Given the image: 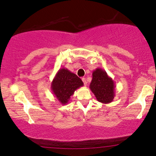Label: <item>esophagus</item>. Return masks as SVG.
I'll return each mask as SVG.
<instances>
[{"instance_id":"34e87169","label":"esophagus","mask_w":156,"mask_h":156,"mask_svg":"<svg viewBox=\"0 0 156 156\" xmlns=\"http://www.w3.org/2000/svg\"><path fill=\"white\" fill-rule=\"evenodd\" d=\"M82 80H83V83H84V86H86L87 84V82L86 78H82Z\"/></svg>"}]
</instances>
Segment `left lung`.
I'll use <instances>...</instances> for the list:
<instances>
[{"label": "left lung", "mask_w": 156, "mask_h": 156, "mask_svg": "<svg viewBox=\"0 0 156 156\" xmlns=\"http://www.w3.org/2000/svg\"><path fill=\"white\" fill-rule=\"evenodd\" d=\"M89 88L98 101L101 103H110L114 98V81L102 69L97 68L92 73V80Z\"/></svg>", "instance_id": "left-lung-1"}]
</instances>
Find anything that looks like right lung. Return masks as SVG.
I'll return each instance as SVG.
<instances>
[{
  "label": "right lung",
  "instance_id": "right-lung-1",
  "mask_svg": "<svg viewBox=\"0 0 156 156\" xmlns=\"http://www.w3.org/2000/svg\"><path fill=\"white\" fill-rule=\"evenodd\" d=\"M84 84L80 78L67 68H61L58 71L51 84L53 94L61 105L68 103L70 98L76 89Z\"/></svg>",
  "mask_w": 156,
  "mask_h": 156
}]
</instances>
